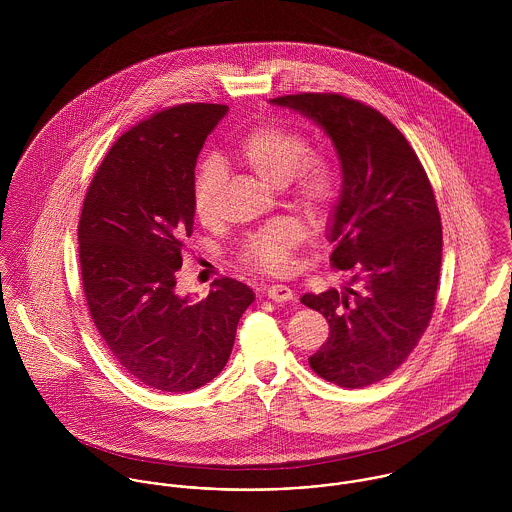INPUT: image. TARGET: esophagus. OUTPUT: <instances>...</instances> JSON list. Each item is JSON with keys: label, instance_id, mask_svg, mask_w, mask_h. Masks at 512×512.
<instances>
[{"label": "esophagus", "instance_id": "obj_1", "mask_svg": "<svg viewBox=\"0 0 512 512\" xmlns=\"http://www.w3.org/2000/svg\"><path fill=\"white\" fill-rule=\"evenodd\" d=\"M268 297L272 301H278V303H284V301H292L293 292L290 286H284V284H274L268 288Z\"/></svg>", "mask_w": 512, "mask_h": 512}]
</instances>
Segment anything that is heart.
<instances>
[{
    "instance_id": "b5f03b06",
    "label": "heart",
    "mask_w": 512,
    "mask_h": 512,
    "mask_svg": "<svg viewBox=\"0 0 512 512\" xmlns=\"http://www.w3.org/2000/svg\"><path fill=\"white\" fill-rule=\"evenodd\" d=\"M307 138L288 126L268 124L254 128L238 146L240 159L266 183L290 185L295 199L317 213L335 197L337 177L333 165L317 153H307ZM226 181V167L219 157L201 161L193 185V209L205 224L219 217L220 191ZM305 238V226L295 219L274 220L254 232L244 244V256L270 272H286L292 266V252Z\"/></svg>"
}]
</instances>
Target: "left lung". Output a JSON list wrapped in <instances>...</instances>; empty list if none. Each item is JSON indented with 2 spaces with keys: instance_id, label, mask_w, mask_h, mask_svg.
<instances>
[{
  "instance_id": "1",
  "label": "left lung",
  "mask_w": 512,
  "mask_h": 512,
  "mask_svg": "<svg viewBox=\"0 0 512 512\" xmlns=\"http://www.w3.org/2000/svg\"><path fill=\"white\" fill-rule=\"evenodd\" d=\"M272 106L299 112L333 142L341 193L325 236L331 262L351 270L341 292L303 293L329 321L311 368L343 388L374 384L402 365L424 335L438 292L441 220L418 155L380 112L339 94H292Z\"/></svg>"
}]
</instances>
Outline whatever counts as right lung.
I'll return each mask as SVG.
<instances>
[{
	"mask_svg": "<svg viewBox=\"0 0 512 512\" xmlns=\"http://www.w3.org/2000/svg\"><path fill=\"white\" fill-rule=\"evenodd\" d=\"M222 104H181L126 132L98 167L78 222L82 286L112 357L153 390L189 392L226 365L242 313L256 299L215 280L205 299L175 292L193 234L199 151Z\"/></svg>",
	"mask_w": 512,
	"mask_h": 512,
	"instance_id": "1",
	"label": "right lung"
}]
</instances>
